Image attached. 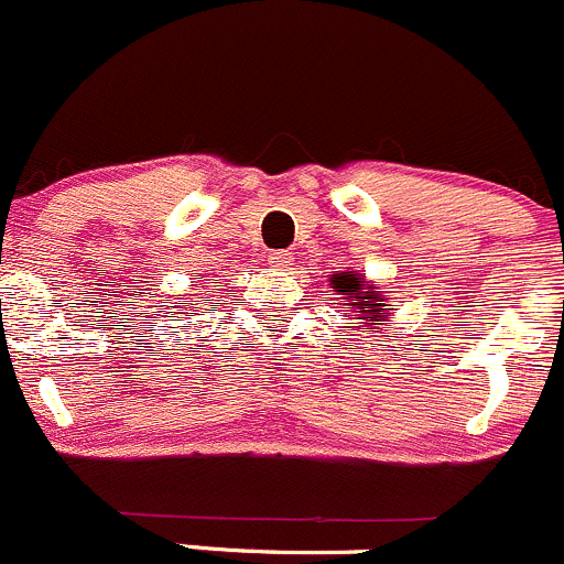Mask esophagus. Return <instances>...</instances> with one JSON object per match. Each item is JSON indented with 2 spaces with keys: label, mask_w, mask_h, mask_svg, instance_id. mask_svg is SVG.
I'll return each mask as SVG.
<instances>
[{
  "label": "esophagus",
  "mask_w": 564,
  "mask_h": 564,
  "mask_svg": "<svg viewBox=\"0 0 564 564\" xmlns=\"http://www.w3.org/2000/svg\"><path fill=\"white\" fill-rule=\"evenodd\" d=\"M291 251H271V254H268V262H271L273 268H288L291 265Z\"/></svg>",
  "instance_id": "obj_1"
}]
</instances>
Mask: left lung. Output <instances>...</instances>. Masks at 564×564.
<instances>
[{
    "instance_id": "left-lung-1",
    "label": "left lung",
    "mask_w": 564,
    "mask_h": 564,
    "mask_svg": "<svg viewBox=\"0 0 564 564\" xmlns=\"http://www.w3.org/2000/svg\"><path fill=\"white\" fill-rule=\"evenodd\" d=\"M332 288L340 299L348 302V313H357L362 321H371V329H377V321H382L384 315L393 310V304L384 302V293L379 288L366 285L362 276L354 271L332 273Z\"/></svg>"
}]
</instances>
